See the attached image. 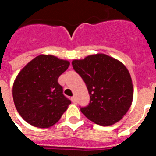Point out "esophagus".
Masks as SVG:
<instances>
[{"label": "esophagus", "mask_w": 156, "mask_h": 156, "mask_svg": "<svg viewBox=\"0 0 156 156\" xmlns=\"http://www.w3.org/2000/svg\"><path fill=\"white\" fill-rule=\"evenodd\" d=\"M72 101L73 103H76V98L75 96H73V97L72 98Z\"/></svg>", "instance_id": "1"}]
</instances>
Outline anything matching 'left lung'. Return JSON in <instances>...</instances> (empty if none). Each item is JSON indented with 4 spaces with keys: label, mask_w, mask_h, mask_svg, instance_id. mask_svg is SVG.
Listing matches in <instances>:
<instances>
[{
    "label": "left lung",
    "mask_w": 156,
    "mask_h": 156,
    "mask_svg": "<svg viewBox=\"0 0 156 156\" xmlns=\"http://www.w3.org/2000/svg\"><path fill=\"white\" fill-rule=\"evenodd\" d=\"M86 83L90 103L82 113L96 124L111 126L119 122L131 106L133 97L130 74L120 61L101 53L72 62Z\"/></svg>",
    "instance_id": "left-lung-1"
}]
</instances>
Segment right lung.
Segmentation results:
<instances>
[{"label":"right lung","instance_id":"1","mask_svg":"<svg viewBox=\"0 0 156 156\" xmlns=\"http://www.w3.org/2000/svg\"><path fill=\"white\" fill-rule=\"evenodd\" d=\"M69 64L51 55H40L19 72L12 96L18 112L29 124L51 127L68 108L71 101L63 94L58 79Z\"/></svg>","mask_w":156,"mask_h":156}]
</instances>
